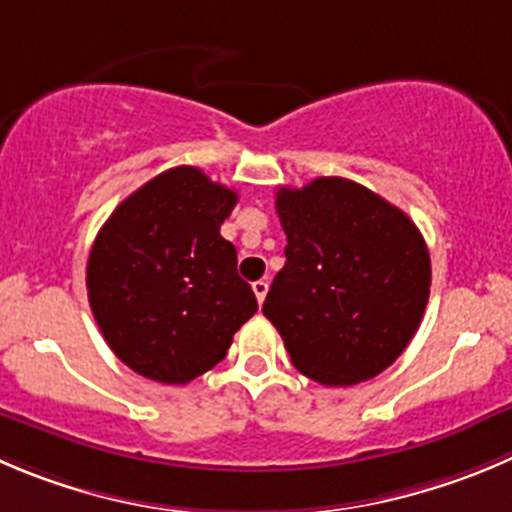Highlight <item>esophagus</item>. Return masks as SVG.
Instances as JSON below:
<instances>
[{
    "label": "esophagus",
    "mask_w": 512,
    "mask_h": 512,
    "mask_svg": "<svg viewBox=\"0 0 512 512\" xmlns=\"http://www.w3.org/2000/svg\"><path fill=\"white\" fill-rule=\"evenodd\" d=\"M251 289H253V294H256V299H259V304H264L266 291H269V284H266L264 279H259V281H253Z\"/></svg>",
    "instance_id": "34e87169"
}]
</instances>
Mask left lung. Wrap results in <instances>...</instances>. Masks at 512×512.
<instances>
[{
  "instance_id": "obj_1",
  "label": "left lung",
  "mask_w": 512,
  "mask_h": 512,
  "mask_svg": "<svg viewBox=\"0 0 512 512\" xmlns=\"http://www.w3.org/2000/svg\"><path fill=\"white\" fill-rule=\"evenodd\" d=\"M286 264L264 301L291 364L326 387L405 352L430 299V251L407 213L347 178L279 188Z\"/></svg>"
}]
</instances>
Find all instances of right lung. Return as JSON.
Segmentation results:
<instances>
[{
    "mask_svg": "<svg viewBox=\"0 0 512 512\" xmlns=\"http://www.w3.org/2000/svg\"><path fill=\"white\" fill-rule=\"evenodd\" d=\"M238 196L201 168L178 165L125 198L97 233L87 296L115 357L160 384H188L226 357L256 314L221 236Z\"/></svg>",
    "mask_w": 512,
    "mask_h": 512,
    "instance_id": "right-lung-1",
    "label": "right lung"
}]
</instances>
